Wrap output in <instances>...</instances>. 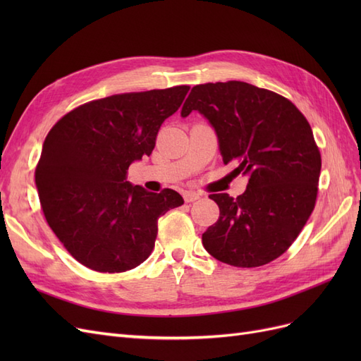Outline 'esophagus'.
<instances>
[{
	"mask_svg": "<svg viewBox=\"0 0 361 361\" xmlns=\"http://www.w3.org/2000/svg\"><path fill=\"white\" fill-rule=\"evenodd\" d=\"M197 199H200V194L195 192V191H185L183 192V200L187 203H191V202H195Z\"/></svg>",
	"mask_w": 361,
	"mask_h": 361,
	"instance_id": "obj_1",
	"label": "esophagus"
}]
</instances>
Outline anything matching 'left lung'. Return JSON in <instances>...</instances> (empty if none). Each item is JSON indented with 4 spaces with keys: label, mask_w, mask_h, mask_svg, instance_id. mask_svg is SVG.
Here are the masks:
<instances>
[{
    "label": "left lung",
    "mask_w": 361,
    "mask_h": 361,
    "mask_svg": "<svg viewBox=\"0 0 361 361\" xmlns=\"http://www.w3.org/2000/svg\"><path fill=\"white\" fill-rule=\"evenodd\" d=\"M199 111L218 138L224 164L248 176L236 199L211 194L220 216L202 235L227 265L269 264L292 245L314 207L321 154L305 117L286 97L243 81L195 85L180 116Z\"/></svg>",
    "instance_id": "obj_1"
}]
</instances>
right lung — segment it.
I'll list each match as a JSON object with an SVG mask.
<instances>
[{"label": "right lung", "instance_id": "obj_1", "mask_svg": "<svg viewBox=\"0 0 361 361\" xmlns=\"http://www.w3.org/2000/svg\"><path fill=\"white\" fill-rule=\"evenodd\" d=\"M190 90L178 85L104 97L54 125L36 167V187L52 232L84 267L123 272L149 257L158 218L183 203L166 188L150 192L126 180L129 166L150 155L164 120Z\"/></svg>", "mask_w": 361, "mask_h": 361}]
</instances>
